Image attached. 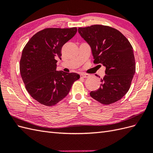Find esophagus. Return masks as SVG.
Wrapping results in <instances>:
<instances>
[{
    "label": "esophagus",
    "mask_w": 153,
    "mask_h": 153,
    "mask_svg": "<svg viewBox=\"0 0 153 153\" xmlns=\"http://www.w3.org/2000/svg\"><path fill=\"white\" fill-rule=\"evenodd\" d=\"M89 76V75H88V74L86 73H81L80 74V77L82 78H87Z\"/></svg>",
    "instance_id": "1"
}]
</instances>
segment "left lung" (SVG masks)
Listing matches in <instances>:
<instances>
[{
  "label": "left lung",
  "mask_w": 153,
  "mask_h": 153,
  "mask_svg": "<svg viewBox=\"0 0 153 153\" xmlns=\"http://www.w3.org/2000/svg\"><path fill=\"white\" fill-rule=\"evenodd\" d=\"M78 31L90 45L94 63L106 68L100 87L90 96L103 105L116 102L127 93L135 73L131 45L121 32L109 26L94 25L79 27Z\"/></svg>",
  "instance_id": "8db88e82"
}]
</instances>
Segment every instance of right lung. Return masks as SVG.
I'll return each mask as SVG.
<instances>
[{
  "label": "right lung",
  "mask_w": 153,
  "mask_h": 153,
  "mask_svg": "<svg viewBox=\"0 0 153 153\" xmlns=\"http://www.w3.org/2000/svg\"><path fill=\"white\" fill-rule=\"evenodd\" d=\"M76 32V27L45 29L32 36L23 49L21 76L27 91L39 103L47 106L56 105L80 78L75 73L56 71L62 46Z\"/></svg>",
  "instance_id": "right-lung-1"
}]
</instances>
